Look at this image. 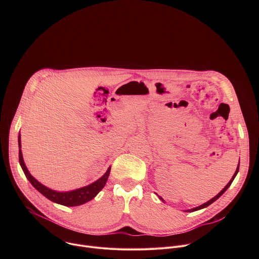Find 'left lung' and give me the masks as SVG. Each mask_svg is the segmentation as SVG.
<instances>
[{"label": "left lung", "instance_id": "8db88e82", "mask_svg": "<svg viewBox=\"0 0 259 259\" xmlns=\"http://www.w3.org/2000/svg\"><path fill=\"white\" fill-rule=\"evenodd\" d=\"M239 167H240V160H239V164H238V167H237V169H236V172H235V174L233 175V177H232V179L229 181V183L227 184V186L225 187V189H223L221 190V192L220 193H218L214 198H212L211 200H209L208 202H206V203H204V204H202V205H200V206H198V207H196V208H193V209H188V210H186V212H194V211H197V210H200V209H203V208H206V207H208L209 205H211L213 202H215L218 198H220L221 196H223L224 194H225V192L231 187V184H232V182L234 181V179H235V177L237 176V174H238V172H239ZM158 197H159V199L160 200H162V202H165L164 201V199L162 198V197H160L159 195H158Z\"/></svg>", "mask_w": 259, "mask_h": 259}]
</instances>
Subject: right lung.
Returning <instances> with one entry per match:
<instances>
[{"label": "right lung", "mask_w": 259, "mask_h": 259, "mask_svg": "<svg viewBox=\"0 0 259 259\" xmlns=\"http://www.w3.org/2000/svg\"><path fill=\"white\" fill-rule=\"evenodd\" d=\"M18 147H19V164H20L26 178L31 183V186L36 191L40 192L44 197H46L48 200H50L56 204H60V205L67 206V207H72V206H79V205H82V204H85V203L91 201L104 188L105 183L107 181V178L109 176L110 167H108L107 171L99 179H97L96 181L89 184V186H87V187H83V188L69 191V192H57V191H54V190H51V189L45 187L44 184H42L41 182L36 180L27 170V168L24 164V161H23L22 153H21L20 134L18 135Z\"/></svg>", "instance_id": "obj_1"}]
</instances>
